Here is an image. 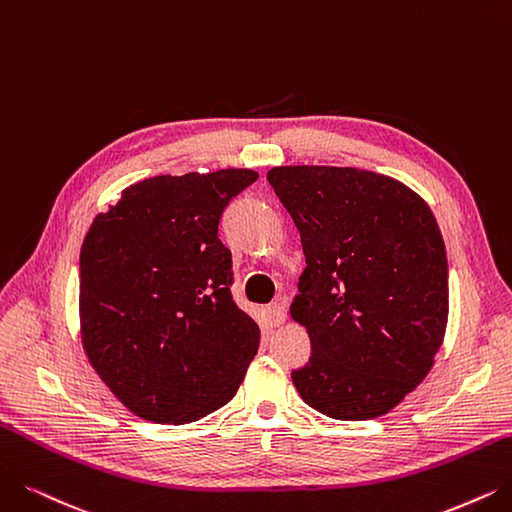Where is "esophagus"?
<instances>
[{
	"label": "esophagus",
	"mask_w": 512,
	"mask_h": 512,
	"mask_svg": "<svg viewBox=\"0 0 512 512\" xmlns=\"http://www.w3.org/2000/svg\"><path fill=\"white\" fill-rule=\"evenodd\" d=\"M267 315H269V319H271L273 325H283L285 319H288V309H285L283 302L277 300V302H271V304L267 306Z\"/></svg>",
	"instance_id": "1"
}]
</instances>
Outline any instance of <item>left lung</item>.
<instances>
[{
    "instance_id": "left-lung-1",
    "label": "left lung",
    "mask_w": 512,
    "mask_h": 512,
    "mask_svg": "<svg viewBox=\"0 0 512 512\" xmlns=\"http://www.w3.org/2000/svg\"><path fill=\"white\" fill-rule=\"evenodd\" d=\"M267 180L300 231L306 269L290 313L311 359L292 380L336 420L391 412L426 378L447 325V256L428 203L359 168L283 166Z\"/></svg>"
}]
</instances>
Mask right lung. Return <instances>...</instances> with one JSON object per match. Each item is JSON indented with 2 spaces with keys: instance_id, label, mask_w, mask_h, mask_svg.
Returning a JSON list of instances; mask_svg holds the SVG:
<instances>
[{
  "instance_id": "add662e5",
  "label": "right lung",
  "mask_w": 512,
  "mask_h": 512,
  "mask_svg": "<svg viewBox=\"0 0 512 512\" xmlns=\"http://www.w3.org/2000/svg\"><path fill=\"white\" fill-rule=\"evenodd\" d=\"M254 170L155 176L98 214L79 254L86 355L136 416L189 424L227 405L260 330L233 300L224 208Z\"/></svg>"
}]
</instances>
